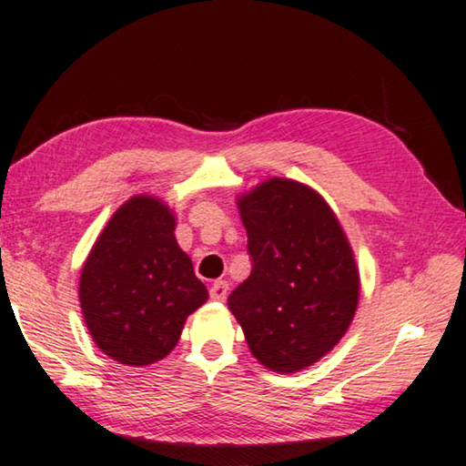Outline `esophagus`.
<instances>
[{"label": "esophagus", "instance_id": "obj_1", "mask_svg": "<svg viewBox=\"0 0 466 466\" xmlns=\"http://www.w3.org/2000/svg\"><path fill=\"white\" fill-rule=\"evenodd\" d=\"M209 298L214 299V302H224V299L228 298V281L218 279V281L211 283Z\"/></svg>", "mask_w": 466, "mask_h": 466}]
</instances>
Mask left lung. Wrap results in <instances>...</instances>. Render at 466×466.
<instances>
[{
	"label": "left lung",
	"mask_w": 466,
	"mask_h": 466,
	"mask_svg": "<svg viewBox=\"0 0 466 466\" xmlns=\"http://www.w3.org/2000/svg\"><path fill=\"white\" fill-rule=\"evenodd\" d=\"M252 271L228 298L255 356L273 372L312 366L341 341L360 298L353 250L310 187L269 178L238 199Z\"/></svg>",
	"instance_id": "obj_1"
}]
</instances>
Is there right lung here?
I'll return each instance as SVG.
<instances>
[{
    "label": "right lung",
    "mask_w": 466,
    "mask_h": 466,
    "mask_svg": "<svg viewBox=\"0 0 466 466\" xmlns=\"http://www.w3.org/2000/svg\"><path fill=\"white\" fill-rule=\"evenodd\" d=\"M160 199L136 195L108 219L80 278L86 327L108 358L147 366L167 358L185 320L208 299Z\"/></svg>",
    "instance_id": "obj_1"
}]
</instances>
